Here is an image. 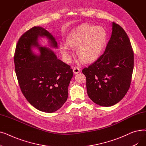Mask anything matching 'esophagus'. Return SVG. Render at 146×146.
<instances>
[{"label": "esophagus", "mask_w": 146, "mask_h": 146, "mask_svg": "<svg viewBox=\"0 0 146 146\" xmlns=\"http://www.w3.org/2000/svg\"><path fill=\"white\" fill-rule=\"evenodd\" d=\"M73 71L74 74H78L80 72V68L77 67H74L73 68Z\"/></svg>", "instance_id": "esophagus-1"}]
</instances>
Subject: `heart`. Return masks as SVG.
Wrapping results in <instances>:
<instances>
[{
  "label": "heart",
  "instance_id": "heart-1",
  "mask_svg": "<svg viewBox=\"0 0 146 146\" xmlns=\"http://www.w3.org/2000/svg\"><path fill=\"white\" fill-rule=\"evenodd\" d=\"M107 40V32L102 27L83 24L68 34L66 44H60V51L64 60L69 62L72 52L76 48L78 58L86 63L94 61L100 57Z\"/></svg>",
  "mask_w": 146,
  "mask_h": 146
}]
</instances>
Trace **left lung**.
<instances>
[{"mask_svg": "<svg viewBox=\"0 0 146 146\" xmlns=\"http://www.w3.org/2000/svg\"><path fill=\"white\" fill-rule=\"evenodd\" d=\"M134 53L125 31L112 23V34L104 53L83 69L89 98L102 106L115 105L124 97L131 83Z\"/></svg>", "mask_w": 146, "mask_h": 146, "instance_id": "left-lung-1", "label": "left lung"}]
</instances>
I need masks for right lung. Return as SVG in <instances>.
<instances>
[{"label": "right lung", "mask_w": 146, "mask_h": 146, "mask_svg": "<svg viewBox=\"0 0 146 146\" xmlns=\"http://www.w3.org/2000/svg\"><path fill=\"white\" fill-rule=\"evenodd\" d=\"M41 37L48 40L49 47L57 48L56 38L41 27H34L18 42L14 63L21 91L27 101L39 111L54 112L67 101L73 77L70 66L59 60L52 50L42 47ZM34 48L39 50L36 55Z\"/></svg>", "instance_id": "add662e5"}]
</instances>
